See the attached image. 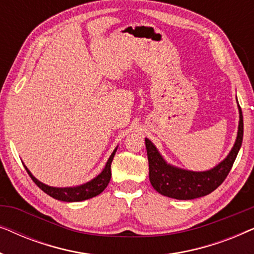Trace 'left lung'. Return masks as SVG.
<instances>
[{
	"label": "left lung",
	"mask_w": 254,
	"mask_h": 254,
	"mask_svg": "<svg viewBox=\"0 0 254 254\" xmlns=\"http://www.w3.org/2000/svg\"><path fill=\"white\" fill-rule=\"evenodd\" d=\"M239 107V126L237 140L228 157L209 171L193 172L166 164L151 141L145 138L149 162V179L154 189L162 195L177 200H192L207 195L217 189L234 165L243 142L244 124L242 109Z\"/></svg>",
	"instance_id": "8db88e82"
}]
</instances>
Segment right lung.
I'll return each mask as SVG.
<instances>
[{
  "mask_svg": "<svg viewBox=\"0 0 254 254\" xmlns=\"http://www.w3.org/2000/svg\"><path fill=\"white\" fill-rule=\"evenodd\" d=\"M117 149H114L112 155L110 156L109 161H107L105 168L102 171L100 175L96 177L95 179H92L91 182L83 184L81 186L76 187H65V189H58V187H51L45 185V184L40 183L39 180L34 178V177L31 175V172L27 170L25 166V170L29 173L31 179L36 183V185L39 187L40 190H43L45 193L48 194V195L54 197L57 200L65 201V202H77V201H83L91 199V197L98 195L103 192L104 190L106 189V186L109 185L111 180V163L113 161L114 155H116Z\"/></svg>",
  "mask_w": 254,
  "mask_h": 254,
  "instance_id": "right-lung-1",
  "label": "right lung"
}]
</instances>
